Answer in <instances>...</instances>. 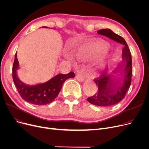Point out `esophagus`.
Here are the masks:
<instances>
[{"label": "esophagus", "mask_w": 149, "mask_h": 149, "mask_svg": "<svg viewBox=\"0 0 149 149\" xmlns=\"http://www.w3.org/2000/svg\"><path fill=\"white\" fill-rule=\"evenodd\" d=\"M75 78H76V79H77L78 81H80V82L83 81H84V77H83L81 74H77V75H75Z\"/></svg>", "instance_id": "obj_1"}]
</instances>
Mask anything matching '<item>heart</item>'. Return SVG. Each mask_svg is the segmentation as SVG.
Listing matches in <instances>:
<instances>
[{
    "instance_id": "obj_1",
    "label": "heart",
    "mask_w": 149,
    "mask_h": 149,
    "mask_svg": "<svg viewBox=\"0 0 149 149\" xmlns=\"http://www.w3.org/2000/svg\"><path fill=\"white\" fill-rule=\"evenodd\" d=\"M108 48L107 44L100 41H91L80 45L75 54L78 59L86 60L95 58L105 52ZM106 65V61L103 60L99 63V67L102 68Z\"/></svg>"
}]
</instances>
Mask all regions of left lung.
<instances>
[{"instance_id":"1","label":"left lung","mask_w":149,"mask_h":149,"mask_svg":"<svg viewBox=\"0 0 149 149\" xmlns=\"http://www.w3.org/2000/svg\"><path fill=\"white\" fill-rule=\"evenodd\" d=\"M97 33L124 45L123 49V63L119 67L118 70H115L116 72H122V70L124 71L123 74L124 82L121 84L119 80L115 81L112 79V75H108L104 71L98 78L93 80L98 86L97 93L87 98V100L92 104L106 107L113 106L120 102L125 97L131 84L132 59L129 46L122 37L114 33L109 29H100L97 31ZM123 62L125 63L124 65ZM123 67L125 68L124 70L122 69Z\"/></svg>"}]
</instances>
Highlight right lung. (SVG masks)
<instances>
[{"label":"right lung","mask_w":149,"mask_h":149,"mask_svg":"<svg viewBox=\"0 0 149 149\" xmlns=\"http://www.w3.org/2000/svg\"><path fill=\"white\" fill-rule=\"evenodd\" d=\"M18 67L19 61L16 53L13 65V81L22 99L36 105H44L52 102L58 96L63 83L69 78L75 77L73 72L67 74H60L45 83L29 86L23 83L19 79L16 72Z\"/></svg>","instance_id":"add662e5"}]
</instances>
